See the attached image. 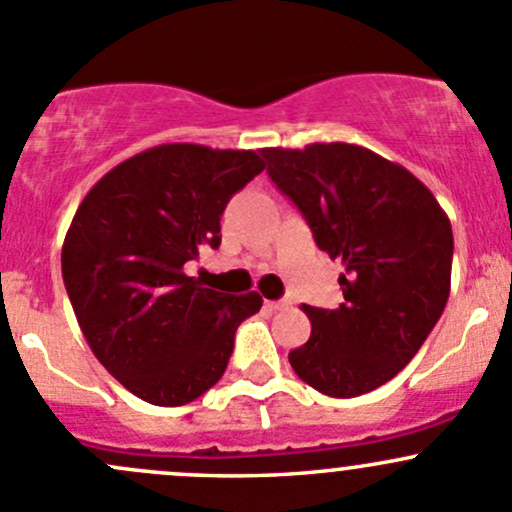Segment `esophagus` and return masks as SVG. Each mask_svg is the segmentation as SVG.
<instances>
[{
    "label": "esophagus",
    "mask_w": 512,
    "mask_h": 512,
    "mask_svg": "<svg viewBox=\"0 0 512 512\" xmlns=\"http://www.w3.org/2000/svg\"><path fill=\"white\" fill-rule=\"evenodd\" d=\"M292 304V299H277V301H267V306H270V309H287V306Z\"/></svg>",
    "instance_id": "1"
}]
</instances>
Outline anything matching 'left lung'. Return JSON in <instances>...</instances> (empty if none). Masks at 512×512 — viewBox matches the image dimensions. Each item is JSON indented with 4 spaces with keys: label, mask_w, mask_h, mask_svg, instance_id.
<instances>
[{
    "label": "left lung",
    "mask_w": 512,
    "mask_h": 512,
    "mask_svg": "<svg viewBox=\"0 0 512 512\" xmlns=\"http://www.w3.org/2000/svg\"><path fill=\"white\" fill-rule=\"evenodd\" d=\"M267 174L346 272L338 309L301 306L311 336L294 373L328 397L395 378L427 341L451 289L454 235L434 193L405 166L346 142L267 147Z\"/></svg>",
    "instance_id": "obj_1"
}]
</instances>
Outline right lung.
<instances>
[{
  "label": "right lung",
  "instance_id": "right-lung-1",
  "mask_svg": "<svg viewBox=\"0 0 512 512\" xmlns=\"http://www.w3.org/2000/svg\"><path fill=\"white\" fill-rule=\"evenodd\" d=\"M265 169L252 149L159 144L88 191L63 240V284L90 351L139 400L179 407L223 378L235 328L257 292L223 294L188 277L220 245L230 196Z\"/></svg>",
  "mask_w": 512,
  "mask_h": 512
}]
</instances>
